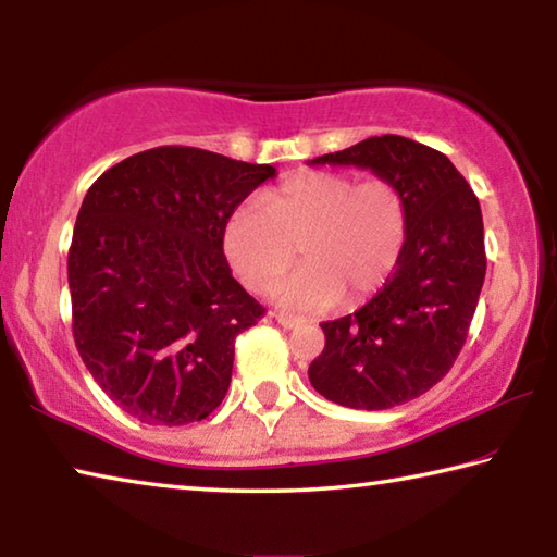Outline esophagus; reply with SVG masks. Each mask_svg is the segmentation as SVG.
Segmentation results:
<instances>
[{
  "label": "esophagus",
  "mask_w": 557,
  "mask_h": 557,
  "mask_svg": "<svg viewBox=\"0 0 557 557\" xmlns=\"http://www.w3.org/2000/svg\"><path fill=\"white\" fill-rule=\"evenodd\" d=\"M275 319H277V324L285 326V329H297V326L305 324V319H301V317H292V314H285V312L275 314Z\"/></svg>",
  "instance_id": "esophagus-1"
}]
</instances>
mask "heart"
<instances>
[{
  "label": "heart",
  "mask_w": 557,
  "mask_h": 557,
  "mask_svg": "<svg viewBox=\"0 0 557 557\" xmlns=\"http://www.w3.org/2000/svg\"><path fill=\"white\" fill-rule=\"evenodd\" d=\"M408 243V203L383 176L356 182L342 172H299L240 206L223 228V252L245 287L268 292L297 256L301 265L277 287L282 307L319 312L379 292Z\"/></svg>",
  "instance_id": "b5f03b06"
}]
</instances>
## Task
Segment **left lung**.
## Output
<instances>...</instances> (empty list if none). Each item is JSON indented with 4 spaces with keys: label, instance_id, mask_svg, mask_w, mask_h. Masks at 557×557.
Wrapping results in <instances>:
<instances>
[{
    "label": "left lung",
    "instance_id": "left-lung-1",
    "mask_svg": "<svg viewBox=\"0 0 557 557\" xmlns=\"http://www.w3.org/2000/svg\"><path fill=\"white\" fill-rule=\"evenodd\" d=\"M309 164L371 169L408 203V243L393 275L358 312L324 322L309 381L326 400L388 410L428 393L457 361L486 275L482 209L467 178L414 139L369 137Z\"/></svg>",
    "mask_w": 557,
    "mask_h": 557
}]
</instances>
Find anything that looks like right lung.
I'll list each match as a JSON object with an SVG mask.
<instances>
[{
	"label": "right lung",
	"instance_id": "right-lung-1",
	"mask_svg": "<svg viewBox=\"0 0 557 557\" xmlns=\"http://www.w3.org/2000/svg\"><path fill=\"white\" fill-rule=\"evenodd\" d=\"M275 166L157 147L88 188L69 250L75 348L112 403L147 425L219 408L235 336L265 314L231 275L223 228Z\"/></svg>",
	"mask_w": 557,
	"mask_h": 557
}]
</instances>
